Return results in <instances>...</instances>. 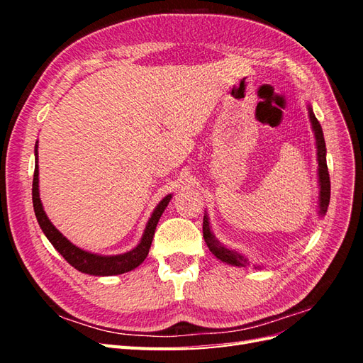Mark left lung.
Returning a JSON list of instances; mask_svg holds the SVG:
<instances>
[{"instance_id": "left-lung-1", "label": "left lung", "mask_w": 363, "mask_h": 363, "mask_svg": "<svg viewBox=\"0 0 363 363\" xmlns=\"http://www.w3.org/2000/svg\"><path fill=\"white\" fill-rule=\"evenodd\" d=\"M309 116H311V123L312 128L315 131V139H316V148H318V175H320V213L325 215L328 203H330V175H328V168H327V160H325V140L323 135V128L321 124L318 123L316 116L312 112V107H309ZM203 236L206 244L213 255L225 263H230V265H236V267H245L248 260L247 257L240 256L239 252L228 250L224 245H221L215 239V236L211 232V227H208V219L204 216L203 219Z\"/></svg>"}]
</instances>
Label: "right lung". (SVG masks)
Returning <instances> with one entry per match:
<instances>
[{"mask_svg":"<svg viewBox=\"0 0 363 363\" xmlns=\"http://www.w3.org/2000/svg\"><path fill=\"white\" fill-rule=\"evenodd\" d=\"M36 167H35V175H33V207H35V213L38 218V223L42 228V232L45 233L52 247L56 248L60 255L65 257L69 265H72L75 269H79L84 274H91V276H116V274H124L131 269L139 267L142 262L145 260L148 256V251L152 242V236H155L156 227L162 213L167 208L172 195H167L164 199L159 203L156 211L152 212L150 221L145 227L144 236H142L140 242L136 248H133L124 255L118 256H98L94 252L84 251L79 247L71 244L69 240L65 238L59 230L51 224L48 216L43 212V207L39 199V167H38V142H36Z\"/></svg>","mask_w":363,"mask_h":363,"instance_id":"right-lung-1","label":"right lung"}]
</instances>
